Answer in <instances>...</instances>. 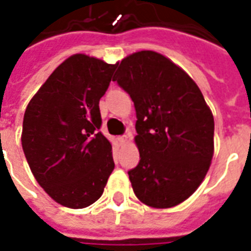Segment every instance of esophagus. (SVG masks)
<instances>
[{
    "label": "esophagus",
    "instance_id": "obj_1",
    "mask_svg": "<svg viewBox=\"0 0 251 251\" xmlns=\"http://www.w3.org/2000/svg\"><path fill=\"white\" fill-rule=\"evenodd\" d=\"M130 137H131L130 131H127L125 136H122V137H120V138H118V141H120L121 144H122V145H125V144H127V142H129V140H130Z\"/></svg>",
    "mask_w": 251,
    "mask_h": 251
}]
</instances>
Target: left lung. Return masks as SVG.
I'll use <instances>...</instances> for the list:
<instances>
[{"label":"left lung","mask_w":251,"mask_h":251,"mask_svg":"<svg viewBox=\"0 0 251 251\" xmlns=\"http://www.w3.org/2000/svg\"><path fill=\"white\" fill-rule=\"evenodd\" d=\"M113 80L136 107L140 163L129 171L144 204L169 208L198 189L214 156V117L188 74L154 51L131 53L118 63Z\"/></svg>","instance_id":"obj_1"}]
</instances>
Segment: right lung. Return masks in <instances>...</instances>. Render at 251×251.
Returning <instances> with one entry per match:
<instances>
[{"instance_id":"1","label":"right lung","mask_w":251,"mask_h":251,"mask_svg":"<svg viewBox=\"0 0 251 251\" xmlns=\"http://www.w3.org/2000/svg\"><path fill=\"white\" fill-rule=\"evenodd\" d=\"M117 64L72 55L26 106L21 144L36 181L59 204L84 208L102 196L114 169L111 144L98 131L99 99Z\"/></svg>"}]
</instances>
